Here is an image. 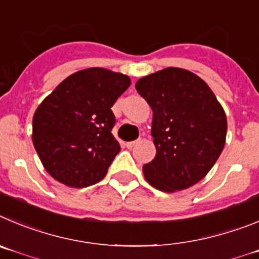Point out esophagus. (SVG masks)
<instances>
[{
    "mask_svg": "<svg viewBox=\"0 0 259 259\" xmlns=\"http://www.w3.org/2000/svg\"><path fill=\"white\" fill-rule=\"evenodd\" d=\"M139 143V141H133V142H127L126 143V148H129V150H132L133 147H135L137 144Z\"/></svg>",
    "mask_w": 259,
    "mask_h": 259,
    "instance_id": "1",
    "label": "esophagus"
}]
</instances>
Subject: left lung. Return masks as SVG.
<instances>
[{
    "label": "left lung",
    "mask_w": 259,
    "mask_h": 259,
    "mask_svg": "<svg viewBox=\"0 0 259 259\" xmlns=\"http://www.w3.org/2000/svg\"><path fill=\"white\" fill-rule=\"evenodd\" d=\"M152 108L156 156L143 165L146 181L164 192L201 181L226 143L227 118L208 83L187 69L169 67L137 81Z\"/></svg>",
    "instance_id": "left-lung-1"
}]
</instances>
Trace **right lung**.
<instances>
[{"label": "right lung", "mask_w": 259, "mask_h": 259, "mask_svg": "<svg viewBox=\"0 0 259 259\" xmlns=\"http://www.w3.org/2000/svg\"><path fill=\"white\" fill-rule=\"evenodd\" d=\"M129 86L125 74L95 67L68 76L44 99L33 115L32 141L53 178L83 188L106 177L121 150L111 133V107Z\"/></svg>", "instance_id": "1"}]
</instances>
